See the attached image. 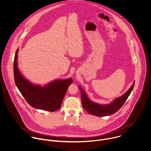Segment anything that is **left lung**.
<instances>
[{"mask_svg":"<svg viewBox=\"0 0 151 151\" xmlns=\"http://www.w3.org/2000/svg\"><path fill=\"white\" fill-rule=\"evenodd\" d=\"M134 86V82L132 86L125 94L114 100V101L110 104L104 105H101L92 102L88 99L86 92L81 86H79L81 94V101L82 106L88 113L93 116L104 117L112 115L120 109L131 93Z\"/></svg>","mask_w":151,"mask_h":151,"instance_id":"left-lung-1","label":"left lung"}]
</instances>
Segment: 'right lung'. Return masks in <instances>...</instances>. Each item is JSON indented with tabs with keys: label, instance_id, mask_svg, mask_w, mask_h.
I'll return each mask as SVG.
<instances>
[{
	"label": "right lung",
	"instance_id": "right-lung-1",
	"mask_svg": "<svg viewBox=\"0 0 151 151\" xmlns=\"http://www.w3.org/2000/svg\"><path fill=\"white\" fill-rule=\"evenodd\" d=\"M16 50L14 63V78L18 89L26 101L32 107L50 112L58 110L60 107L65 94L72 79L56 80L45 86L32 85L24 78L17 68V53Z\"/></svg>",
	"mask_w": 151,
	"mask_h": 151
}]
</instances>
